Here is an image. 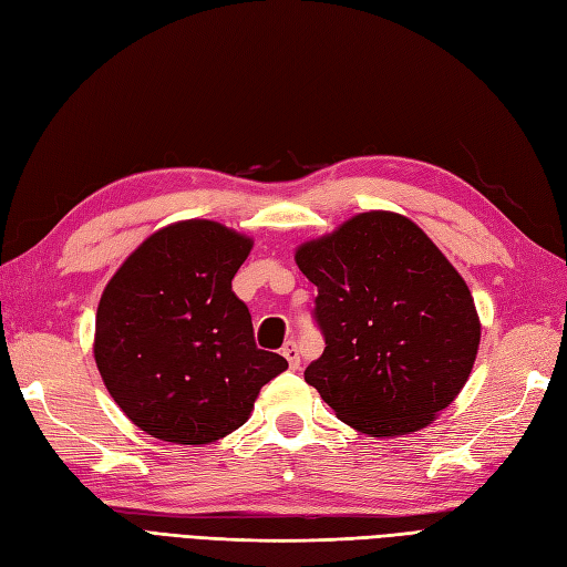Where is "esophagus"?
<instances>
[{
    "mask_svg": "<svg viewBox=\"0 0 567 567\" xmlns=\"http://www.w3.org/2000/svg\"><path fill=\"white\" fill-rule=\"evenodd\" d=\"M282 357L289 361V369H299V347H297V340H287L285 342Z\"/></svg>",
    "mask_w": 567,
    "mask_h": 567,
    "instance_id": "esophagus-1",
    "label": "esophagus"
}]
</instances>
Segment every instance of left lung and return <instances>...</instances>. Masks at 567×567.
<instances>
[{"label": "left lung", "mask_w": 567, "mask_h": 567, "mask_svg": "<svg viewBox=\"0 0 567 567\" xmlns=\"http://www.w3.org/2000/svg\"><path fill=\"white\" fill-rule=\"evenodd\" d=\"M318 287L326 350L303 371L344 424L404 435L431 424L467 383L478 316L470 287L422 229L395 213H361L297 249Z\"/></svg>", "instance_id": "8db88e82"}]
</instances>
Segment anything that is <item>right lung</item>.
I'll use <instances>...</instances> for the list:
<instances>
[{
  "label": "right lung",
  "instance_id": "obj_1",
  "mask_svg": "<svg viewBox=\"0 0 567 567\" xmlns=\"http://www.w3.org/2000/svg\"><path fill=\"white\" fill-rule=\"evenodd\" d=\"M251 239L210 220L169 225L114 272L95 318V364L153 439L206 445L239 429L287 359L258 350L231 280Z\"/></svg>",
  "mask_w": 567,
  "mask_h": 567
}]
</instances>
